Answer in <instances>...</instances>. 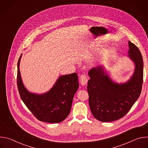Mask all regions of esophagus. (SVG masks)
Here are the masks:
<instances>
[{"label":"esophagus","mask_w":148,"mask_h":148,"mask_svg":"<svg viewBox=\"0 0 148 148\" xmlns=\"http://www.w3.org/2000/svg\"><path fill=\"white\" fill-rule=\"evenodd\" d=\"M79 81H80V83L82 86L86 85L87 83V81H88L87 76L86 75H84V74L81 75V76L79 77Z\"/></svg>","instance_id":"34e87169"}]
</instances>
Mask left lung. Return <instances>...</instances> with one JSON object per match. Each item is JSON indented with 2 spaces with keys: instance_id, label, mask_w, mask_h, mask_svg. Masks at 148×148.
I'll list each match as a JSON object with an SVG mask.
<instances>
[{
  "instance_id": "1",
  "label": "left lung",
  "mask_w": 148,
  "mask_h": 148,
  "mask_svg": "<svg viewBox=\"0 0 148 148\" xmlns=\"http://www.w3.org/2000/svg\"><path fill=\"white\" fill-rule=\"evenodd\" d=\"M128 57L135 64V71L127 82H114L102 66L88 71L90 79L87 91L89 105L93 116L102 122H111L124 116L139 98L142 91L143 62L139 49L128 41Z\"/></svg>"
}]
</instances>
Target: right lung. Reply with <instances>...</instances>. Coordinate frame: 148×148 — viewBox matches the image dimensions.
Listing matches in <instances>:
<instances>
[{"label": "right lung", "instance_id": "1", "mask_svg": "<svg viewBox=\"0 0 148 148\" xmlns=\"http://www.w3.org/2000/svg\"><path fill=\"white\" fill-rule=\"evenodd\" d=\"M17 62V84L21 99L28 109L40 121L59 123L69 115L74 94L79 84L77 73L59 77L53 87L47 92L36 94L29 92L25 87L20 75V62Z\"/></svg>", "mask_w": 148, "mask_h": 148}]
</instances>
